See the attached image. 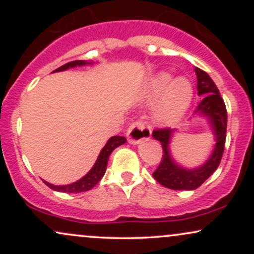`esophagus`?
<instances>
[{
  "label": "esophagus",
  "instance_id": "esophagus-1",
  "mask_svg": "<svg viewBox=\"0 0 254 254\" xmlns=\"http://www.w3.org/2000/svg\"><path fill=\"white\" fill-rule=\"evenodd\" d=\"M127 141L130 144H138L142 141H148L151 137V129L149 125L143 122H135L127 130Z\"/></svg>",
  "mask_w": 254,
  "mask_h": 254
}]
</instances>
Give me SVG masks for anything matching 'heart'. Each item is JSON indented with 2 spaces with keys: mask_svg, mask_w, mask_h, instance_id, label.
<instances>
[{
  "mask_svg": "<svg viewBox=\"0 0 254 254\" xmlns=\"http://www.w3.org/2000/svg\"><path fill=\"white\" fill-rule=\"evenodd\" d=\"M193 87L186 77H176L170 72H159L150 78L144 89V100L156 104L153 117L165 127L179 123L190 109Z\"/></svg>",
  "mask_w": 254,
  "mask_h": 254,
  "instance_id": "b5f03b06",
  "label": "heart"
}]
</instances>
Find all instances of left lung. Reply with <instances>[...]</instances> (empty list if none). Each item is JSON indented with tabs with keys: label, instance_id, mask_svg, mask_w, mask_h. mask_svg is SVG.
<instances>
[{
	"label": "left lung",
	"instance_id": "8db88e82",
	"mask_svg": "<svg viewBox=\"0 0 254 254\" xmlns=\"http://www.w3.org/2000/svg\"><path fill=\"white\" fill-rule=\"evenodd\" d=\"M197 75L198 95L202 101L194 111L199 117H205L211 127L215 143L208 160L196 168H186L179 165L171 154L170 144L177 130H155L153 137L160 142L164 149L162 161L153 173L156 182L172 190H196L217 170L222 159L227 132V110L216 84L202 69L194 68Z\"/></svg>",
	"mask_w": 254,
	"mask_h": 254
}]
</instances>
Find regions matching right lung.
<instances>
[{
	"label": "right lung",
	"instance_id": "add662e5",
	"mask_svg": "<svg viewBox=\"0 0 254 254\" xmlns=\"http://www.w3.org/2000/svg\"><path fill=\"white\" fill-rule=\"evenodd\" d=\"M87 64H93V62H87V61H72V62H69L64 64L62 66H60V68L52 72L64 71L68 70V69L70 68H75V66L87 65ZM125 142H127V138L123 136L111 137L109 141H107V143L105 144V147L101 149L94 166L90 168V171L86 174V176H83L81 179H78L77 182L68 184V185H54V184L45 182V180H43V182L45 183V185H48L49 188L52 189L54 191L64 192V193H78V192L88 191L90 189L94 188V186L100 182L101 178L104 177L111 153H112L116 148L119 147V145L124 144Z\"/></svg>",
	"mask_w": 254,
	"mask_h": 254
}]
</instances>
